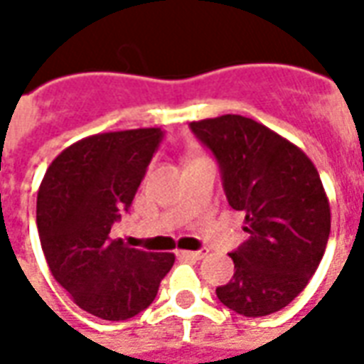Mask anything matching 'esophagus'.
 Returning <instances> with one entry per match:
<instances>
[{"mask_svg":"<svg viewBox=\"0 0 364 364\" xmlns=\"http://www.w3.org/2000/svg\"><path fill=\"white\" fill-rule=\"evenodd\" d=\"M179 255L185 257V259H203L205 252H179Z\"/></svg>","mask_w":364,"mask_h":364,"instance_id":"1","label":"esophagus"}]
</instances>
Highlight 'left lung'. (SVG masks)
Wrapping results in <instances>:
<instances>
[{
	"label": "left lung",
	"instance_id": "obj_1",
	"mask_svg": "<svg viewBox=\"0 0 364 364\" xmlns=\"http://www.w3.org/2000/svg\"><path fill=\"white\" fill-rule=\"evenodd\" d=\"M220 166L230 206L250 234L236 252L234 277L216 289L230 310L259 318L304 290L328 245L331 213L320 173L298 146L242 114L189 124Z\"/></svg>",
	"mask_w": 364,
	"mask_h": 364
}]
</instances>
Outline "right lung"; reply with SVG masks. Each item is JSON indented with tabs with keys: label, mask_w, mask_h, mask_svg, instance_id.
<instances>
[{
	"label": "right lung",
	"mask_w": 364,
	"mask_h": 364,
	"mask_svg": "<svg viewBox=\"0 0 364 364\" xmlns=\"http://www.w3.org/2000/svg\"><path fill=\"white\" fill-rule=\"evenodd\" d=\"M161 138L159 128L83 138L52 161L38 189L36 226L52 277L101 320L146 310L173 267V253L144 252L111 236Z\"/></svg>",
	"instance_id": "obj_1"
}]
</instances>
